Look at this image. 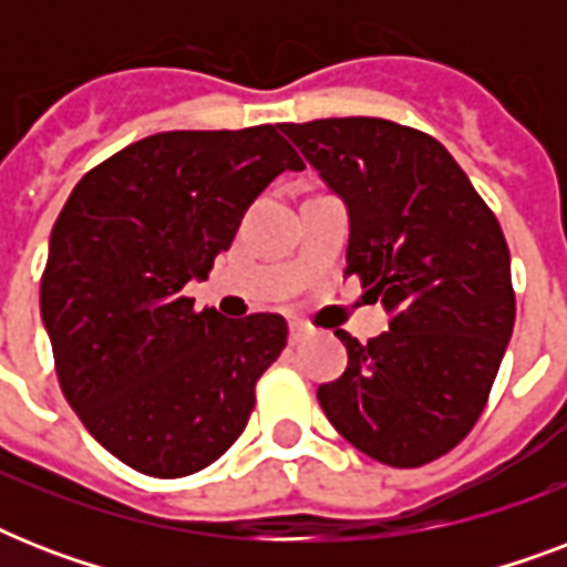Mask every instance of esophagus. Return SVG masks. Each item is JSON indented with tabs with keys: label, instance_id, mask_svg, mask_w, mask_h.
I'll return each instance as SVG.
<instances>
[{
	"label": "esophagus",
	"instance_id": "obj_1",
	"mask_svg": "<svg viewBox=\"0 0 567 567\" xmlns=\"http://www.w3.org/2000/svg\"><path fill=\"white\" fill-rule=\"evenodd\" d=\"M288 338H291V344H302V341L309 338V327H306V323H291Z\"/></svg>",
	"mask_w": 567,
	"mask_h": 567
}]
</instances>
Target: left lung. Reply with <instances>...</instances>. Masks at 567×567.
I'll return each instance as SVG.
<instances>
[{
  "label": "left lung",
  "mask_w": 567,
  "mask_h": 567,
  "mask_svg": "<svg viewBox=\"0 0 567 567\" xmlns=\"http://www.w3.org/2000/svg\"><path fill=\"white\" fill-rule=\"evenodd\" d=\"M350 212L347 274L391 315L318 388L329 423L391 467H421L474 430L515 327L509 247L453 155L379 117L285 123Z\"/></svg>",
  "instance_id": "8db88e82"
}]
</instances>
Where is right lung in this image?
<instances>
[{
    "label": "right lung",
    "instance_id": "obj_1",
    "mask_svg": "<svg viewBox=\"0 0 567 567\" xmlns=\"http://www.w3.org/2000/svg\"><path fill=\"white\" fill-rule=\"evenodd\" d=\"M302 167L276 126L162 132L84 173L58 214L40 279L58 382L128 467L196 474L247 426L288 323L196 311L182 288L231 247L249 203Z\"/></svg>",
    "mask_w": 567,
    "mask_h": 567
}]
</instances>
